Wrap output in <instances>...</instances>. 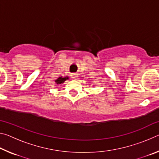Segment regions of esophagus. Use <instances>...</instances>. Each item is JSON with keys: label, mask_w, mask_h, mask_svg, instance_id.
I'll use <instances>...</instances> for the list:
<instances>
[{"label": "esophagus", "mask_w": 159, "mask_h": 159, "mask_svg": "<svg viewBox=\"0 0 159 159\" xmlns=\"http://www.w3.org/2000/svg\"><path fill=\"white\" fill-rule=\"evenodd\" d=\"M71 76H72V78H73L74 79H78V77H79V76H78L77 74H72V75H71Z\"/></svg>", "instance_id": "1"}]
</instances>
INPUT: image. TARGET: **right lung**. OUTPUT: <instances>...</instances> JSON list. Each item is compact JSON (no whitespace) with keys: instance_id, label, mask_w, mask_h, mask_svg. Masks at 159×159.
<instances>
[{"instance_id":"obj_1","label":"right lung","mask_w":159,"mask_h":159,"mask_svg":"<svg viewBox=\"0 0 159 159\" xmlns=\"http://www.w3.org/2000/svg\"><path fill=\"white\" fill-rule=\"evenodd\" d=\"M69 79V77H59L57 80H55V83H57V84H61V83H63L64 81H65L66 80H68Z\"/></svg>"}]
</instances>
